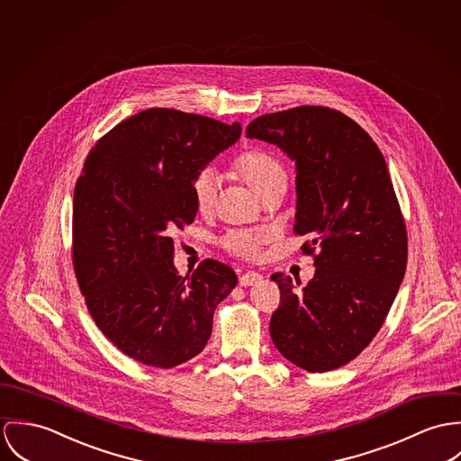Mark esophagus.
Masks as SVG:
<instances>
[{
  "instance_id": "1",
  "label": "esophagus",
  "mask_w": 461,
  "mask_h": 461,
  "mask_svg": "<svg viewBox=\"0 0 461 461\" xmlns=\"http://www.w3.org/2000/svg\"><path fill=\"white\" fill-rule=\"evenodd\" d=\"M261 281H263V276L259 272H255V270H249V272L242 274L240 279H239L240 286H253V285H258Z\"/></svg>"
}]
</instances>
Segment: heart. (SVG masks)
Instances as JSON below:
<instances>
[{"label":"heart","instance_id":"heart-1","mask_svg":"<svg viewBox=\"0 0 461 461\" xmlns=\"http://www.w3.org/2000/svg\"><path fill=\"white\" fill-rule=\"evenodd\" d=\"M237 171L246 180V184L255 191L256 196L259 200H263L265 196H268L274 191L286 189L288 175H286L285 166L281 164V160H277L274 155L267 154V152L256 150V152L242 155L237 162ZM217 184H219V176L212 167L202 169L194 176L193 196H194L196 208L200 212H208L215 203ZM265 239H267V235L261 231L240 230V231L228 233L222 239V244L226 249H230L235 255L253 258L258 255L259 244Z\"/></svg>","mask_w":461,"mask_h":461}]
</instances>
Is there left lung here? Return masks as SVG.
<instances>
[{"instance_id":"8db88e82","label":"left lung","mask_w":461,"mask_h":461,"mask_svg":"<svg viewBox=\"0 0 461 461\" xmlns=\"http://www.w3.org/2000/svg\"><path fill=\"white\" fill-rule=\"evenodd\" d=\"M246 136L295 162L294 230L311 237L304 253L318 251L306 286L272 276V341L306 371L336 369L371 343L405 277L407 230L385 158L352 118L321 105L258 116Z\"/></svg>"}]
</instances>
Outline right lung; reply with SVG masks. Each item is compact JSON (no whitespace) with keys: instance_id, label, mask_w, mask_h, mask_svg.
I'll return each mask as SVG.
<instances>
[{"instance_id":"right-lung-1","label":"right lung","mask_w":461,"mask_h":461,"mask_svg":"<svg viewBox=\"0 0 461 461\" xmlns=\"http://www.w3.org/2000/svg\"><path fill=\"white\" fill-rule=\"evenodd\" d=\"M239 122L155 107L113 127L86 157L74 189V270L104 336L160 369L196 357L213 311L237 285L205 259L182 277L173 233L196 217L193 180L239 141Z\"/></svg>"}]
</instances>
